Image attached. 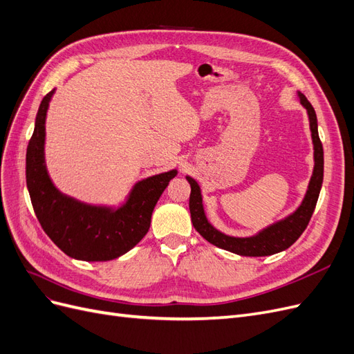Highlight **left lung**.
<instances>
[{"label": "left lung", "mask_w": 354, "mask_h": 354, "mask_svg": "<svg viewBox=\"0 0 354 354\" xmlns=\"http://www.w3.org/2000/svg\"><path fill=\"white\" fill-rule=\"evenodd\" d=\"M298 97L301 104L307 109L308 121H310V131H312L313 146H315V169L313 176L310 178L307 194L298 209L291 214V216L277 221L267 229L261 230L259 234L251 238H233L227 236L217 229H214L209 221L205 217V211L202 205V195L201 189L196 181L192 177H186L190 185V198H189V209L194 227L199 232L203 239H207L209 243L218 246L221 250L234 252L238 255L245 257H264L273 255L289 248L306 230L307 224L313 216L316 208V202L320 194L324 181V147L322 142L319 138L317 133V118L313 106L306 99V95L298 93Z\"/></svg>", "instance_id": "obj_1"}]
</instances>
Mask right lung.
Instances as JSON below:
<instances>
[{"label": "right lung", "mask_w": 354, "mask_h": 354, "mask_svg": "<svg viewBox=\"0 0 354 354\" xmlns=\"http://www.w3.org/2000/svg\"><path fill=\"white\" fill-rule=\"evenodd\" d=\"M53 93L55 90L39 104L35 130L26 151V185L35 216L48 238L72 259H118L145 238L156 202L177 171L171 169L138 181L118 209L87 205L60 194L51 183L44 160L46 115Z\"/></svg>", "instance_id": "right-lung-1"}]
</instances>
